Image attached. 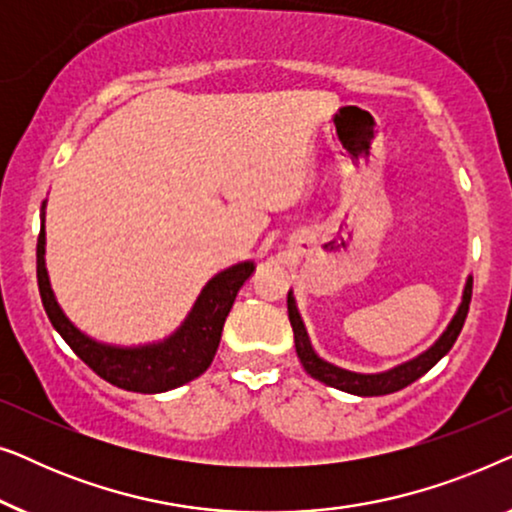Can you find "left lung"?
<instances>
[{"label":"left lung","mask_w":512,"mask_h":512,"mask_svg":"<svg viewBox=\"0 0 512 512\" xmlns=\"http://www.w3.org/2000/svg\"><path fill=\"white\" fill-rule=\"evenodd\" d=\"M471 293H473V277L468 275L466 286H464V296H461V305L457 314H454L450 326L445 328V333L433 342V345L422 352L415 359L401 363V366L384 370V373H352V370L338 368L333 363H328L324 359H319L317 352H314L310 345V338H307L305 324L300 319V312L296 307V300H293V293L289 291V298H286V307H289V321L293 326V342H296V352L298 359L303 363V368L310 373L314 380L328 384V387H335L340 391H347V394H356V396H384V394H394V391H401L403 387H408L415 380H419L424 373L436 366V363L443 359V356L450 352L454 342H457L461 328H464L466 314H468V305H471Z\"/></svg>","instance_id":"obj_1"}]
</instances>
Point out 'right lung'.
<instances>
[{"instance_id":"right-lung-1","label":"right lung","mask_w":512,"mask_h":512,"mask_svg":"<svg viewBox=\"0 0 512 512\" xmlns=\"http://www.w3.org/2000/svg\"><path fill=\"white\" fill-rule=\"evenodd\" d=\"M44 244L46 230L44 219H41L37 240V282L41 303H44L53 328L74 349V354L88 368H93L102 380L118 389L137 391V394H160V391L177 389L181 384L200 377L212 366L221 342L223 324H226L230 307L235 303L237 291L242 289V284L256 268L251 261H244L209 279L184 324L170 338L151 342V345L116 347L88 338L60 310L51 282H48Z\"/></svg>"}]
</instances>
